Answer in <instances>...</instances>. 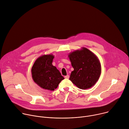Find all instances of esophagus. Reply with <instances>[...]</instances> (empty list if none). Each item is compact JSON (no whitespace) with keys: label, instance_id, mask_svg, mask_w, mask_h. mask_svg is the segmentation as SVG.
<instances>
[{"label":"esophagus","instance_id":"esophagus-1","mask_svg":"<svg viewBox=\"0 0 129 129\" xmlns=\"http://www.w3.org/2000/svg\"><path fill=\"white\" fill-rule=\"evenodd\" d=\"M69 77H70V76H69V75H67V76H64V78H66V79H69Z\"/></svg>","mask_w":129,"mask_h":129}]
</instances>
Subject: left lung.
<instances>
[{"mask_svg":"<svg viewBox=\"0 0 129 129\" xmlns=\"http://www.w3.org/2000/svg\"><path fill=\"white\" fill-rule=\"evenodd\" d=\"M68 57L74 68L69 79L80 89L92 87L102 73L101 64L97 56L83 47L70 53Z\"/></svg>","mask_w":129,"mask_h":129,"instance_id":"left-lung-1","label":"left lung"}]
</instances>
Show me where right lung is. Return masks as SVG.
Here are the masks:
<instances>
[{
  "instance_id": "add662e5",
  "label": "right lung",
  "mask_w": 129,
  "mask_h": 129,
  "mask_svg": "<svg viewBox=\"0 0 129 129\" xmlns=\"http://www.w3.org/2000/svg\"><path fill=\"white\" fill-rule=\"evenodd\" d=\"M54 58L52 54L43 55L35 60L31 69L34 81L41 88L50 91L56 89L64 79L59 70L53 66Z\"/></svg>"
}]
</instances>
